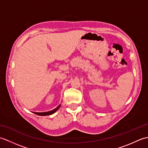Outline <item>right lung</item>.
Returning <instances> with one entry per match:
<instances>
[{"label":"right lung","instance_id":"obj_1","mask_svg":"<svg viewBox=\"0 0 148 148\" xmlns=\"http://www.w3.org/2000/svg\"><path fill=\"white\" fill-rule=\"evenodd\" d=\"M61 105H59L57 108L54 109L52 111H48V112H33L34 114H36L37 115H39V116H48V115H51L53 113H55L57 110L60 108V107Z\"/></svg>","mask_w":148,"mask_h":148}]
</instances>
